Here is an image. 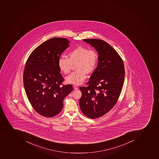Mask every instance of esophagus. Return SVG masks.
<instances>
[{
    "mask_svg": "<svg viewBox=\"0 0 159 159\" xmlns=\"http://www.w3.org/2000/svg\"><path fill=\"white\" fill-rule=\"evenodd\" d=\"M73 87H74V89H75V90L78 89V87L77 86L74 85V86Z\"/></svg>",
    "mask_w": 159,
    "mask_h": 159,
    "instance_id": "esophagus-1",
    "label": "esophagus"
}]
</instances>
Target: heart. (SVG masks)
<instances>
[{
  "instance_id": "heart-1",
  "label": "heart",
  "mask_w": 159,
  "mask_h": 159,
  "mask_svg": "<svg viewBox=\"0 0 159 159\" xmlns=\"http://www.w3.org/2000/svg\"><path fill=\"white\" fill-rule=\"evenodd\" d=\"M98 62V55L94 49H88L78 46L68 53V58L60 57L58 60V66L65 74L71 72L73 65L76 64L74 72L66 78V81L70 84L78 85L82 84L87 77L86 73L94 71Z\"/></svg>"
}]
</instances>
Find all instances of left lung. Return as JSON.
<instances>
[{"label": "left lung", "instance_id": "1", "mask_svg": "<svg viewBox=\"0 0 159 159\" xmlns=\"http://www.w3.org/2000/svg\"><path fill=\"white\" fill-rule=\"evenodd\" d=\"M96 49L98 62L87 83L80 87L82 96L80 109L92 119L102 116L116 105L123 87L125 70L120 55L109 44L102 39H83Z\"/></svg>", "mask_w": 159, "mask_h": 159}]
</instances>
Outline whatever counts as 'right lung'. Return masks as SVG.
Here are the masks:
<instances>
[{
    "label": "right lung",
    "mask_w": 159,
    "mask_h": 159,
    "mask_svg": "<svg viewBox=\"0 0 159 159\" xmlns=\"http://www.w3.org/2000/svg\"><path fill=\"white\" fill-rule=\"evenodd\" d=\"M66 38H54L36 48L25 63L24 87L30 104L37 113L46 117L61 111L63 100L73 90L71 84L64 85L58 60L68 47Z\"/></svg>",
    "instance_id": "right-lung-1"
}]
</instances>
